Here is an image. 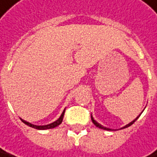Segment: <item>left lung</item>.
I'll return each instance as SVG.
<instances>
[{
	"label": "left lung",
	"mask_w": 157,
	"mask_h": 157,
	"mask_svg": "<svg viewBox=\"0 0 157 157\" xmlns=\"http://www.w3.org/2000/svg\"><path fill=\"white\" fill-rule=\"evenodd\" d=\"M139 116H140V115H139ZM139 116H138V117H136V118L134 121H131V122H130V123H128V125H126L125 127H123L122 128H128V127L131 126V125H132V124H133V123H134V122H135V121H136V120H137L138 118H139ZM92 121H93V124H94V125H95L96 127H98V128H101V129H105V130H110L109 128H105V127H102V126H101V125H100V124H99L98 122H96V121H94V119H93V116H92Z\"/></svg>",
	"instance_id": "8db88e82"
}]
</instances>
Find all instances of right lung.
Here are the masks:
<instances>
[{
    "instance_id": "obj_1",
    "label": "right lung",
    "mask_w": 157,
    "mask_h": 157,
    "mask_svg": "<svg viewBox=\"0 0 157 157\" xmlns=\"http://www.w3.org/2000/svg\"><path fill=\"white\" fill-rule=\"evenodd\" d=\"M64 111H65V109L63 111L62 115L60 116V118H59L57 121H56L55 122L51 123V124H48V125H45V126H36V125H32V124H30V123H29V122H27V121H23V120H21V121L22 122H23V123H25L26 125H28V126H29V127H31V128H36V129H48V128H56V127H57L58 125H60V124L62 123V121H63V118H64Z\"/></svg>"
}]
</instances>
